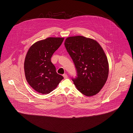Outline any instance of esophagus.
Wrapping results in <instances>:
<instances>
[{"label": "esophagus", "instance_id": "1", "mask_svg": "<svg viewBox=\"0 0 133 133\" xmlns=\"http://www.w3.org/2000/svg\"><path fill=\"white\" fill-rule=\"evenodd\" d=\"M63 76L64 79H67L68 78V76L67 74H63Z\"/></svg>", "mask_w": 133, "mask_h": 133}]
</instances>
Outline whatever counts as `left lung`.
Segmentation results:
<instances>
[{
	"instance_id": "8db88e82",
	"label": "left lung",
	"mask_w": 133,
	"mask_h": 133,
	"mask_svg": "<svg viewBox=\"0 0 133 133\" xmlns=\"http://www.w3.org/2000/svg\"><path fill=\"white\" fill-rule=\"evenodd\" d=\"M64 45L76 68L77 76L72 80L77 89L86 96L98 93L109 74L107 58L100 45L82 36L68 37Z\"/></svg>"
}]
</instances>
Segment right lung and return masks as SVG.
I'll use <instances>...</instances> for the list:
<instances>
[{
	"mask_svg": "<svg viewBox=\"0 0 133 133\" xmlns=\"http://www.w3.org/2000/svg\"><path fill=\"white\" fill-rule=\"evenodd\" d=\"M63 40L64 38L49 37L35 43L28 51L24 61L26 79L38 93H50L63 79L51 61Z\"/></svg>",
	"mask_w": 133,
	"mask_h": 133,
	"instance_id": "obj_1",
	"label": "right lung"
}]
</instances>
